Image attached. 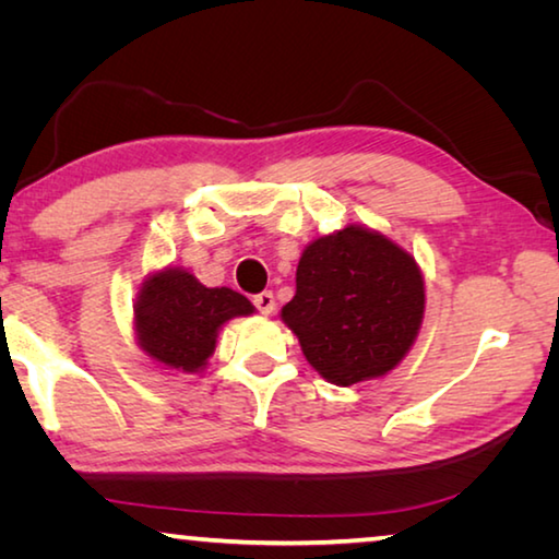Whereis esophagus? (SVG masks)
<instances>
[{
	"label": "esophagus",
	"mask_w": 559,
	"mask_h": 559,
	"mask_svg": "<svg viewBox=\"0 0 559 559\" xmlns=\"http://www.w3.org/2000/svg\"><path fill=\"white\" fill-rule=\"evenodd\" d=\"M253 306H257L259 313L271 316L273 308H276V298H273L271 290H263V293H259V296H253Z\"/></svg>",
	"instance_id": "34e87169"
}]
</instances>
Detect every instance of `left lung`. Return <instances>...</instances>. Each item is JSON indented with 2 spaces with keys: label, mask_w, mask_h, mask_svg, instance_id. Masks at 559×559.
Masks as SVG:
<instances>
[{
  "label": "left lung",
  "mask_w": 559,
  "mask_h": 559,
  "mask_svg": "<svg viewBox=\"0 0 559 559\" xmlns=\"http://www.w3.org/2000/svg\"><path fill=\"white\" fill-rule=\"evenodd\" d=\"M281 318L328 382L372 380L394 370L419 333L421 271L384 234L349 224L306 246Z\"/></svg>",
  "instance_id": "1"
}]
</instances>
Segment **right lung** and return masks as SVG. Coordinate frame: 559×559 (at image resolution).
I'll return each mask as SVG.
<instances>
[{"instance_id": "right-lung-1", "label": "right lung", "mask_w": 559, "mask_h": 559, "mask_svg": "<svg viewBox=\"0 0 559 559\" xmlns=\"http://www.w3.org/2000/svg\"><path fill=\"white\" fill-rule=\"evenodd\" d=\"M249 298L231 288H206L185 269L150 276L135 300L138 343L167 370L200 372L226 320L251 316Z\"/></svg>"}]
</instances>
